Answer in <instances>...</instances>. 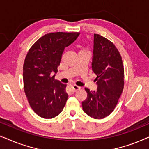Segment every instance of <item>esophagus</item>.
I'll use <instances>...</instances> for the list:
<instances>
[{"mask_svg":"<svg viewBox=\"0 0 149 149\" xmlns=\"http://www.w3.org/2000/svg\"><path fill=\"white\" fill-rule=\"evenodd\" d=\"M72 88L73 89V91H76L79 90V89H81V87L79 86H77V85H72Z\"/></svg>","mask_w":149,"mask_h":149,"instance_id":"34e87169","label":"esophagus"}]
</instances>
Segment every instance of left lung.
Listing matches in <instances>:
<instances>
[{
  "label": "left lung",
  "instance_id": "left-lung-1",
  "mask_svg": "<svg viewBox=\"0 0 149 149\" xmlns=\"http://www.w3.org/2000/svg\"><path fill=\"white\" fill-rule=\"evenodd\" d=\"M92 70L96 74L97 91L85 88L87 97L83 110L95 119L109 116L115 109L124 87V67L119 51L105 37L94 34Z\"/></svg>",
  "mask_w": 149,
  "mask_h": 149
}]
</instances>
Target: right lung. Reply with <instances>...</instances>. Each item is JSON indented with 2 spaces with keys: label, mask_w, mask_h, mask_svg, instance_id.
<instances>
[{
  "label": "right lung",
  "mask_w": 149,
  "mask_h": 149,
  "mask_svg": "<svg viewBox=\"0 0 149 149\" xmlns=\"http://www.w3.org/2000/svg\"><path fill=\"white\" fill-rule=\"evenodd\" d=\"M79 32H52L38 39L28 50L23 66L24 88L29 104L36 115L52 119L62 111L68 99L66 84L55 79L66 47Z\"/></svg>",
  "instance_id": "1"
}]
</instances>
